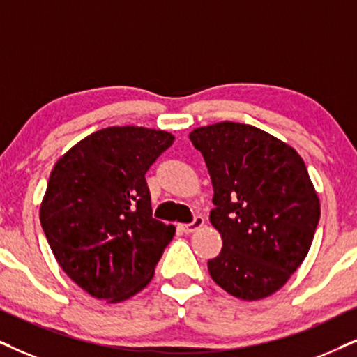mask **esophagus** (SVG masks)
I'll return each mask as SVG.
<instances>
[{"mask_svg":"<svg viewBox=\"0 0 357 357\" xmlns=\"http://www.w3.org/2000/svg\"><path fill=\"white\" fill-rule=\"evenodd\" d=\"M202 225H204V218H202V215H196L192 222L183 224L181 229H183V231L186 232V234H191V232H194V231H197V229H201Z\"/></svg>","mask_w":357,"mask_h":357,"instance_id":"1","label":"esophagus"}]
</instances>
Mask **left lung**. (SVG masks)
Masks as SVG:
<instances>
[{"mask_svg": "<svg viewBox=\"0 0 357 357\" xmlns=\"http://www.w3.org/2000/svg\"><path fill=\"white\" fill-rule=\"evenodd\" d=\"M189 138L209 169V220L222 237L207 261L211 277L236 298H267L305 260L321 214L305 161L273 135L236 121L194 128Z\"/></svg>", "mask_w": 357, "mask_h": 357, "instance_id": "obj_1", "label": "left lung"}]
</instances>
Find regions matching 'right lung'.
<instances>
[{"instance_id":"add662e5","label":"right lung","mask_w":357,"mask_h":357,"mask_svg":"<svg viewBox=\"0 0 357 357\" xmlns=\"http://www.w3.org/2000/svg\"><path fill=\"white\" fill-rule=\"evenodd\" d=\"M174 137L108 126L54 165L39 219L57 264L93 298L119 303L155 275L176 229L151 215L145 174Z\"/></svg>"}]
</instances>
